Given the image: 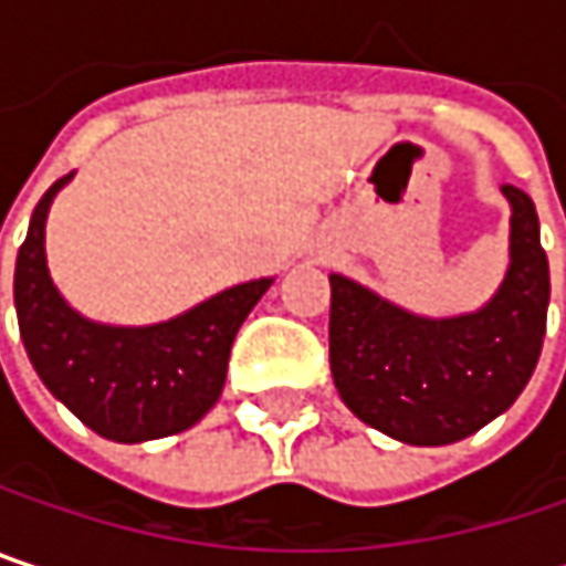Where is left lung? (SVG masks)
Masks as SVG:
<instances>
[{"label":"left lung","instance_id":"8db88e82","mask_svg":"<svg viewBox=\"0 0 566 566\" xmlns=\"http://www.w3.org/2000/svg\"><path fill=\"white\" fill-rule=\"evenodd\" d=\"M511 202V265L495 297L459 317H419L370 287L331 275V374L347 409L409 446L459 442L502 416L527 387L551 275L527 192Z\"/></svg>","mask_w":566,"mask_h":566}]
</instances>
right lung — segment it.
Returning a JSON list of instances; mask_svg holds the SVG:
<instances>
[{
  "instance_id": "obj_1",
  "label": "right lung",
  "mask_w": 566,
  "mask_h": 566,
  "mask_svg": "<svg viewBox=\"0 0 566 566\" xmlns=\"http://www.w3.org/2000/svg\"><path fill=\"white\" fill-rule=\"evenodd\" d=\"M61 176L39 199L15 259V314L42 384L87 429L114 442L164 439L196 426L222 394L232 340L272 279L235 284L186 314L111 327L77 314L49 275L45 219Z\"/></svg>"
}]
</instances>
